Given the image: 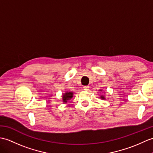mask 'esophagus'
Here are the masks:
<instances>
[{"instance_id": "34e87169", "label": "esophagus", "mask_w": 153, "mask_h": 153, "mask_svg": "<svg viewBox=\"0 0 153 153\" xmlns=\"http://www.w3.org/2000/svg\"><path fill=\"white\" fill-rule=\"evenodd\" d=\"M83 89H84L85 91H87L89 90V87H88V86H84V87H83Z\"/></svg>"}]
</instances>
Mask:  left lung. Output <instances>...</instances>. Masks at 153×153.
<instances>
[{"instance_id": "obj_1", "label": "left lung", "mask_w": 153, "mask_h": 153, "mask_svg": "<svg viewBox=\"0 0 153 153\" xmlns=\"http://www.w3.org/2000/svg\"><path fill=\"white\" fill-rule=\"evenodd\" d=\"M99 91H100V92H102V89H100V90H99ZM105 96L104 95H100V98L102 99V100H105Z\"/></svg>"}]
</instances>
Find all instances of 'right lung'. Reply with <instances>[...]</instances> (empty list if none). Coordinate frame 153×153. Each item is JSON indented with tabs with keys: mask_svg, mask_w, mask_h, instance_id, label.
Returning <instances> with one entry per match:
<instances>
[{
	"mask_svg": "<svg viewBox=\"0 0 153 153\" xmlns=\"http://www.w3.org/2000/svg\"><path fill=\"white\" fill-rule=\"evenodd\" d=\"M74 93L72 92H69V91H66L65 92V93H63L62 95V102L66 104L68 100H70V99H72V98L73 97Z\"/></svg>",
	"mask_w": 153,
	"mask_h": 153,
	"instance_id": "obj_1",
	"label": "right lung"
}]
</instances>
